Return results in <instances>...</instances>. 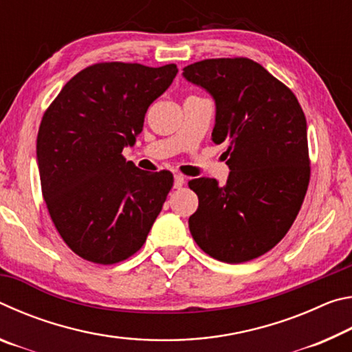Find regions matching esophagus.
I'll list each match as a JSON object with an SVG mask.
<instances>
[{
  "label": "esophagus",
  "instance_id": "34e87169",
  "mask_svg": "<svg viewBox=\"0 0 352 352\" xmlns=\"http://www.w3.org/2000/svg\"><path fill=\"white\" fill-rule=\"evenodd\" d=\"M184 184V177L180 175V174H175L174 175V188L175 189H180Z\"/></svg>",
  "mask_w": 352,
  "mask_h": 352
}]
</instances>
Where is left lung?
<instances>
[{
	"mask_svg": "<svg viewBox=\"0 0 352 352\" xmlns=\"http://www.w3.org/2000/svg\"><path fill=\"white\" fill-rule=\"evenodd\" d=\"M183 77L214 99L211 140L226 146L228 180L195 178L199 208L189 217L197 245L230 264L269 252L294 223L309 175L307 124L284 83L250 58H208Z\"/></svg>",
	"mask_w": 352,
	"mask_h": 352,
	"instance_id": "obj_1",
	"label": "left lung"
}]
</instances>
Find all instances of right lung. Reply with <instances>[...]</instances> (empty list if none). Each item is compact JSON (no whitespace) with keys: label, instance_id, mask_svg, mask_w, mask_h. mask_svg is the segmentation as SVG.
I'll list each match as a JSON object with an SVG mask.
<instances>
[{"label":"right lung","instance_id":"right-lung-1","mask_svg":"<svg viewBox=\"0 0 352 352\" xmlns=\"http://www.w3.org/2000/svg\"><path fill=\"white\" fill-rule=\"evenodd\" d=\"M177 65L98 63L77 73L41 119L37 163L47 211L80 258L116 264L138 252L174 183L141 170L122 148L136 142L146 111L168 90Z\"/></svg>","mask_w":352,"mask_h":352}]
</instances>
